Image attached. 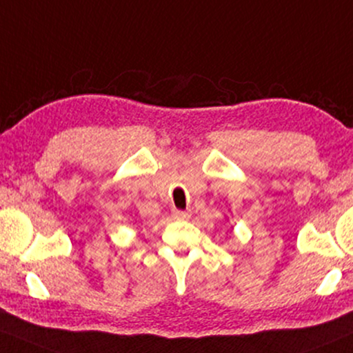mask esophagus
Masks as SVG:
<instances>
[{
  "mask_svg": "<svg viewBox=\"0 0 353 353\" xmlns=\"http://www.w3.org/2000/svg\"><path fill=\"white\" fill-rule=\"evenodd\" d=\"M172 217L177 220H188L190 217V212L188 210H172Z\"/></svg>",
  "mask_w": 353,
  "mask_h": 353,
  "instance_id": "1",
  "label": "esophagus"
}]
</instances>
